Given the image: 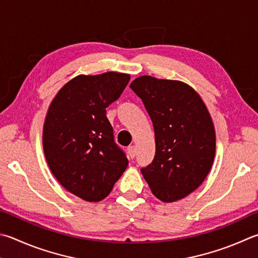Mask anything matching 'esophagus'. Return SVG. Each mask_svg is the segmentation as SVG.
<instances>
[{"instance_id":"esophagus-1","label":"esophagus","mask_w":258,"mask_h":258,"mask_svg":"<svg viewBox=\"0 0 258 258\" xmlns=\"http://www.w3.org/2000/svg\"><path fill=\"white\" fill-rule=\"evenodd\" d=\"M127 154L131 159H133L135 157V154H137V149H135L134 145H131V147L127 148Z\"/></svg>"}]
</instances>
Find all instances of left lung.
Returning a JSON list of instances; mask_svg holds the SVG:
<instances>
[{
  "instance_id": "8db88e82",
  "label": "left lung",
  "mask_w": 258,
  "mask_h": 258,
  "mask_svg": "<svg viewBox=\"0 0 258 258\" xmlns=\"http://www.w3.org/2000/svg\"><path fill=\"white\" fill-rule=\"evenodd\" d=\"M130 88L141 98L156 137L152 162L141 169L162 202L184 199L202 184L212 167L215 132L203 100L193 88L143 76Z\"/></svg>"
}]
</instances>
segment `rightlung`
<instances>
[{
	"label": "right lung",
	"mask_w": 258,
	"mask_h": 258,
	"mask_svg": "<svg viewBox=\"0 0 258 258\" xmlns=\"http://www.w3.org/2000/svg\"><path fill=\"white\" fill-rule=\"evenodd\" d=\"M128 81V74L117 72L79 76L60 89L46 116L43 145L50 170L88 202L104 200L128 165L106 116Z\"/></svg>",
	"instance_id": "right-lung-1"
}]
</instances>
